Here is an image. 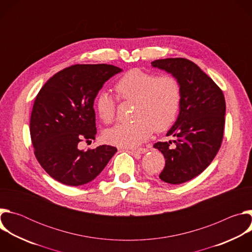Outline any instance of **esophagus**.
<instances>
[{
	"instance_id": "34e87169",
	"label": "esophagus",
	"mask_w": 252,
	"mask_h": 252,
	"mask_svg": "<svg viewBox=\"0 0 252 252\" xmlns=\"http://www.w3.org/2000/svg\"><path fill=\"white\" fill-rule=\"evenodd\" d=\"M130 152L133 154H145L148 152V150L147 149H131Z\"/></svg>"
}]
</instances>
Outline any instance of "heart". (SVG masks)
<instances>
[{
    "mask_svg": "<svg viewBox=\"0 0 252 252\" xmlns=\"http://www.w3.org/2000/svg\"><path fill=\"white\" fill-rule=\"evenodd\" d=\"M118 96L134 101L132 123L119 124L107 129L105 139L111 145L133 149L140 146L153 133L167 129L174 122L182 99L181 84L170 75L157 77L138 67L128 69L115 85ZM95 111L105 123L114 122L117 111L115 97L102 92L95 97Z\"/></svg>",
    "mask_w": 252,
    "mask_h": 252,
    "instance_id": "b5f03b06",
    "label": "heart"
}]
</instances>
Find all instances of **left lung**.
Listing matches in <instances>:
<instances>
[{"label": "left lung", "mask_w": 252, "mask_h": 252, "mask_svg": "<svg viewBox=\"0 0 252 252\" xmlns=\"http://www.w3.org/2000/svg\"><path fill=\"white\" fill-rule=\"evenodd\" d=\"M153 66L166 70L181 84L179 115L166 135L171 141H158L165 165L159 174L162 182L181 185L200 174L220 149L225 123L222 91L193 62L184 58L156 60Z\"/></svg>", "instance_id": "8db88e82"}]
</instances>
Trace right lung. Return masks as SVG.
Here are the masks:
<instances>
[{"instance_id": "add662e5", "label": "right lung", "mask_w": 252, "mask_h": 252, "mask_svg": "<svg viewBox=\"0 0 252 252\" xmlns=\"http://www.w3.org/2000/svg\"><path fill=\"white\" fill-rule=\"evenodd\" d=\"M122 68L113 64H74L54 75L34 99L30 121L33 153L47 173L61 184L79 187L94 179L118 152L102 145L80 150L95 138L94 98Z\"/></svg>"}]
</instances>
